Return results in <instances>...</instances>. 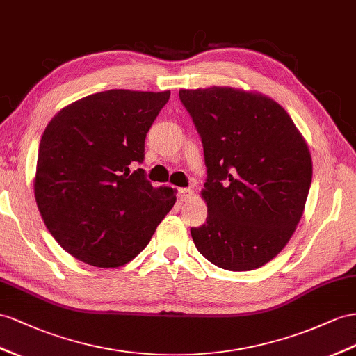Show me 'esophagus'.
Returning <instances> with one entry per match:
<instances>
[{"mask_svg": "<svg viewBox=\"0 0 356 356\" xmlns=\"http://www.w3.org/2000/svg\"><path fill=\"white\" fill-rule=\"evenodd\" d=\"M194 195V191L189 189V188H180L179 193H177V197L180 202H188V200Z\"/></svg>", "mask_w": 356, "mask_h": 356, "instance_id": "esophagus-1", "label": "esophagus"}]
</instances>
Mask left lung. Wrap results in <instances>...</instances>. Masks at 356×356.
I'll return each instance as SVG.
<instances>
[{
	"label": "left lung",
	"instance_id": "left-lung-1",
	"mask_svg": "<svg viewBox=\"0 0 356 356\" xmlns=\"http://www.w3.org/2000/svg\"><path fill=\"white\" fill-rule=\"evenodd\" d=\"M202 136L207 218L191 229L215 266L252 270L277 257L304 213L313 162L291 117L272 97L234 87L179 91Z\"/></svg>",
	"mask_w": 356,
	"mask_h": 356
}]
</instances>
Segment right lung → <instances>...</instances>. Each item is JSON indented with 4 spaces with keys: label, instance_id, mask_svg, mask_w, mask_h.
I'll list each match as a JSON object with an SVG mask.
<instances>
[{
    "label": "right lung",
    "instance_id": "right-lung-1",
    "mask_svg": "<svg viewBox=\"0 0 356 356\" xmlns=\"http://www.w3.org/2000/svg\"><path fill=\"white\" fill-rule=\"evenodd\" d=\"M170 90H106L75 100L44 129L34 197L44 225L70 256L118 268L147 247L176 203V189L152 186L144 141Z\"/></svg>",
    "mask_w": 356,
    "mask_h": 356
}]
</instances>
